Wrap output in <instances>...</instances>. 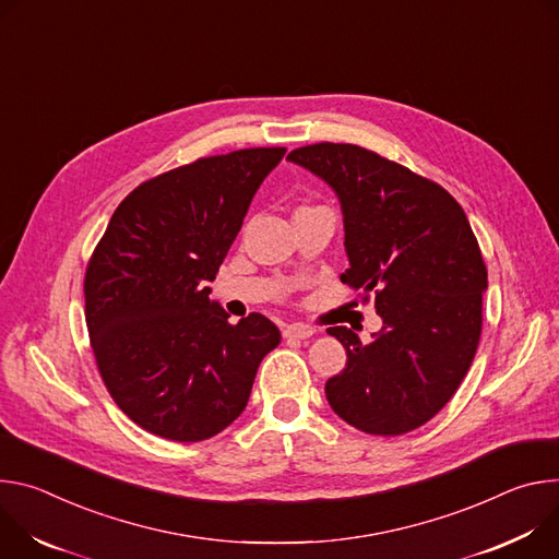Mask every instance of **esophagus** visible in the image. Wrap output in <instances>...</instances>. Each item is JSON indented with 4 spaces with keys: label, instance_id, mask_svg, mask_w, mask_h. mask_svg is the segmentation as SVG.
<instances>
[{
    "label": "esophagus",
    "instance_id": "obj_1",
    "mask_svg": "<svg viewBox=\"0 0 559 559\" xmlns=\"http://www.w3.org/2000/svg\"><path fill=\"white\" fill-rule=\"evenodd\" d=\"M313 333H316V329L308 326V324H288V326L282 331V335H284L286 340H306V337H311Z\"/></svg>",
    "mask_w": 559,
    "mask_h": 559
}]
</instances>
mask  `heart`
I'll return each instance as SVG.
<instances>
[{
	"instance_id": "1",
	"label": "heart",
	"mask_w": 559,
	"mask_h": 559,
	"mask_svg": "<svg viewBox=\"0 0 559 559\" xmlns=\"http://www.w3.org/2000/svg\"><path fill=\"white\" fill-rule=\"evenodd\" d=\"M304 209H308V206H304Z\"/></svg>"
}]
</instances>
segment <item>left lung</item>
<instances>
[{"label":"left lung","mask_w":559,"mask_h":559,"mask_svg":"<svg viewBox=\"0 0 559 559\" xmlns=\"http://www.w3.org/2000/svg\"><path fill=\"white\" fill-rule=\"evenodd\" d=\"M288 159L333 186L350 262L340 280L373 295L384 322L368 344L326 329L346 348L326 400L368 436H404L444 408L475 357L488 286L477 237L447 189L376 151L320 142Z\"/></svg>","instance_id":"8db88e82"}]
</instances>
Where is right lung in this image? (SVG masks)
<instances>
[{
    "label": "right lung",
    "instance_id": "1",
    "mask_svg": "<svg viewBox=\"0 0 559 559\" xmlns=\"http://www.w3.org/2000/svg\"><path fill=\"white\" fill-rule=\"evenodd\" d=\"M284 153L241 148L151 177L121 200L95 246L84 277L93 355L115 404L153 436H217L282 340L260 313L230 324L206 282Z\"/></svg>",
    "mask_w": 559,
    "mask_h": 559
}]
</instances>
